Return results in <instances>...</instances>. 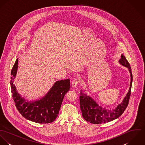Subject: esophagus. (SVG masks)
<instances>
[{
    "mask_svg": "<svg viewBox=\"0 0 145 145\" xmlns=\"http://www.w3.org/2000/svg\"><path fill=\"white\" fill-rule=\"evenodd\" d=\"M80 81L79 79H75L72 81V86L73 88H75L76 87V86L78 85V84L79 83Z\"/></svg>",
    "mask_w": 145,
    "mask_h": 145,
    "instance_id": "obj_1",
    "label": "esophagus"
}]
</instances>
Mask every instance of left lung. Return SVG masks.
Listing matches in <instances>:
<instances>
[{
  "label": "left lung",
  "mask_w": 145,
  "mask_h": 145,
  "mask_svg": "<svg viewBox=\"0 0 145 145\" xmlns=\"http://www.w3.org/2000/svg\"><path fill=\"white\" fill-rule=\"evenodd\" d=\"M119 62L122 66L128 68L131 75V82L129 90L124 97L122 102L116 108L108 109L99 106L98 104L90 96L84 94L80 91V106L82 112V116L85 120L93 124H102L109 122L120 117L126 109L129 100L132 83V74L131 67L124 55H121V59Z\"/></svg>",
  "instance_id": "8db88e82"
}]
</instances>
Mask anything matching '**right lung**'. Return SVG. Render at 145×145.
Wrapping results in <instances>:
<instances>
[{
  "label": "right lung",
  "instance_id": "obj_1",
  "mask_svg": "<svg viewBox=\"0 0 145 145\" xmlns=\"http://www.w3.org/2000/svg\"><path fill=\"white\" fill-rule=\"evenodd\" d=\"M18 63L17 59L11 71L10 81L12 97L17 109L23 117L31 121L38 123H52L58 116L64 96L70 90V80L56 82L44 97L29 102L21 97L13 84Z\"/></svg>",
  "mask_w": 145,
  "mask_h": 145
}]
</instances>
